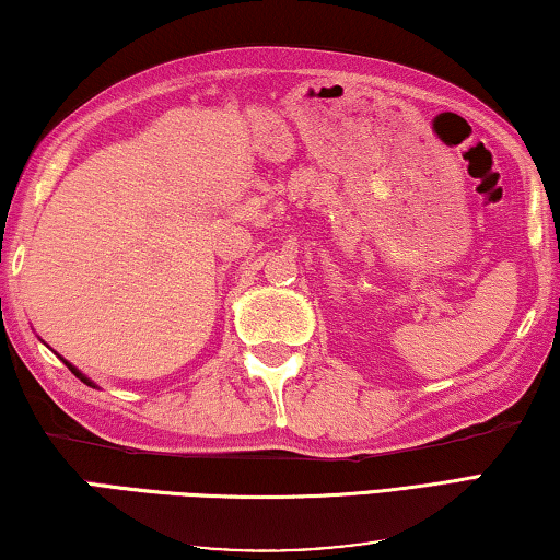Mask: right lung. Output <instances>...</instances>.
Returning a JSON list of instances; mask_svg holds the SVG:
<instances>
[{"mask_svg":"<svg viewBox=\"0 0 560 560\" xmlns=\"http://www.w3.org/2000/svg\"><path fill=\"white\" fill-rule=\"evenodd\" d=\"M65 363H67V361H65ZM67 366H69V369H72V374H74V376H77V378H82V381H84V384H86V386H94V384H92V381H89V378H86V376H84V374H79V371H77V369H74V366H72V363H67Z\"/></svg>","mask_w":560,"mask_h":560,"instance_id":"1","label":"right lung"}]
</instances>
